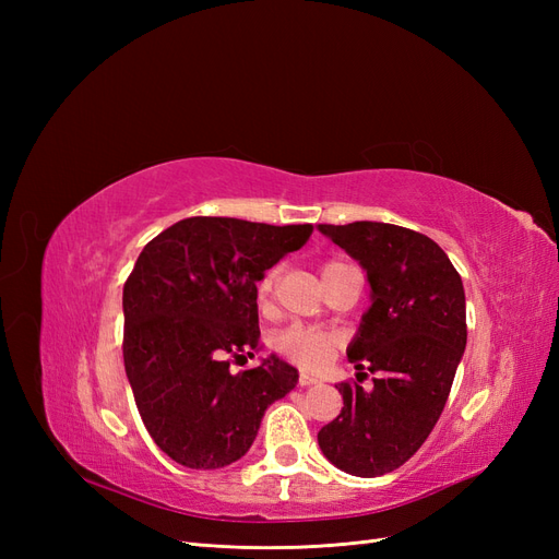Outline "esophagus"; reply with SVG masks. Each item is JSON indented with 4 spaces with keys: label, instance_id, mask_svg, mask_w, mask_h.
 Here are the masks:
<instances>
[{
    "label": "esophagus",
    "instance_id": "34e87169",
    "mask_svg": "<svg viewBox=\"0 0 559 559\" xmlns=\"http://www.w3.org/2000/svg\"><path fill=\"white\" fill-rule=\"evenodd\" d=\"M317 382H319L317 376H310V373H300L298 376V384L300 386H310V384H317Z\"/></svg>",
    "mask_w": 559,
    "mask_h": 559
}]
</instances>
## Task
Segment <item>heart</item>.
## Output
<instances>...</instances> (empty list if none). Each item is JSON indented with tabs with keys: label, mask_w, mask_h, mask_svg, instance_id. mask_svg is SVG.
<instances>
[{
	"label": "heart",
	"mask_w": 559,
	"mask_h": 559,
	"mask_svg": "<svg viewBox=\"0 0 559 559\" xmlns=\"http://www.w3.org/2000/svg\"><path fill=\"white\" fill-rule=\"evenodd\" d=\"M341 265H345V263H337V261L324 263V267H321V277L326 280L333 270H337ZM275 277H277V270H267V273L259 280L257 298L261 306H265L270 296H273ZM335 347H337V335L333 331L306 326V324L286 326L275 337V349L282 354V357L289 359L292 364H296L300 368H308V370L324 368L331 361Z\"/></svg>",
	"instance_id": "b5f03b06"
}]
</instances>
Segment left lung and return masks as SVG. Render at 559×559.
I'll use <instances>...</instances> for the list:
<instances>
[{
  "mask_svg": "<svg viewBox=\"0 0 559 559\" xmlns=\"http://www.w3.org/2000/svg\"><path fill=\"white\" fill-rule=\"evenodd\" d=\"M319 230L368 275L370 308L347 357L378 373L373 386L341 382L343 411L317 441L326 460L359 478L403 466L441 417L466 347V298L448 253L417 230L354 222Z\"/></svg>",
  "mask_w": 559,
  "mask_h": 559,
  "instance_id": "8db88e82",
  "label": "left lung"
}]
</instances>
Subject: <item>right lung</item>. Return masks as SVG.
Returning <instances> with one entry per match:
<instances>
[{"mask_svg":"<svg viewBox=\"0 0 559 559\" xmlns=\"http://www.w3.org/2000/svg\"><path fill=\"white\" fill-rule=\"evenodd\" d=\"M312 235L191 216L151 240L123 286V364L156 445L181 466L222 468L251 448L298 370L277 357L233 373L261 347L257 282Z\"/></svg>","mask_w":559,"mask_h":559,"instance_id":"right-lung-1","label":"right lung"}]
</instances>
